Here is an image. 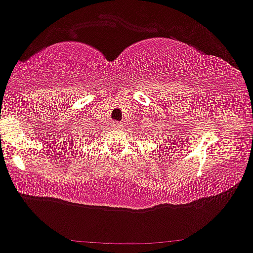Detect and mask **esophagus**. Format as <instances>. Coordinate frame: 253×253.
<instances>
[{"label": "esophagus", "instance_id": "obj_1", "mask_svg": "<svg viewBox=\"0 0 253 253\" xmlns=\"http://www.w3.org/2000/svg\"><path fill=\"white\" fill-rule=\"evenodd\" d=\"M113 127V129H116V130H119V129H122V127H123V124L122 123H119V122H113L112 123V126H111Z\"/></svg>", "mask_w": 253, "mask_h": 253}]
</instances>
